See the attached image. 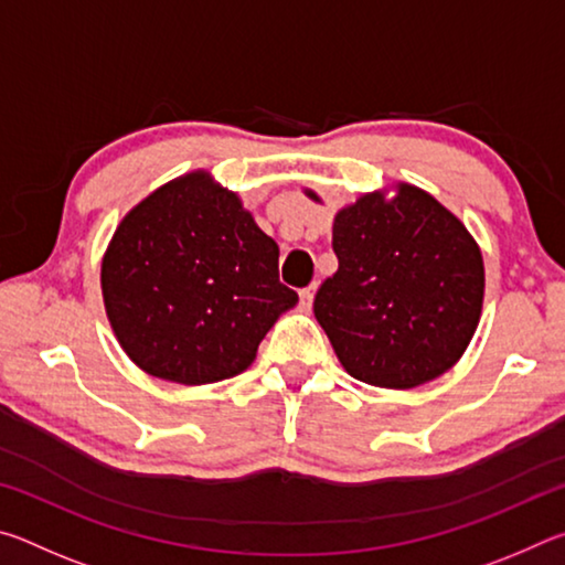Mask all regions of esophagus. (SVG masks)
Returning <instances> with one entry per match:
<instances>
[{"instance_id": "esophagus-1", "label": "esophagus", "mask_w": 565, "mask_h": 565, "mask_svg": "<svg viewBox=\"0 0 565 565\" xmlns=\"http://www.w3.org/2000/svg\"><path fill=\"white\" fill-rule=\"evenodd\" d=\"M313 294H317V284L306 286V289H301V291H299V299H301V309H303V311H309V309H311V303H313Z\"/></svg>"}]
</instances>
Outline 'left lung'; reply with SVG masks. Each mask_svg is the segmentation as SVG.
<instances>
[{
    "instance_id": "1",
    "label": "left lung",
    "mask_w": 565,
    "mask_h": 565,
    "mask_svg": "<svg viewBox=\"0 0 565 565\" xmlns=\"http://www.w3.org/2000/svg\"><path fill=\"white\" fill-rule=\"evenodd\" d=\"M361 194L333 216L339 271L313 317L347 374L379 388L438 379L471 343L483 309V254L461 218L408 181ZM303 194L321 204L317 191Z\"/></svg>"
}]
</instances>
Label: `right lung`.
Here are the masks:
<instances>
[{
    "label": "right lung",
    "instance_id": "obj_1",
    "mask_svg": "<svg viewBox=\"0 0 565 565\" xmlns=\"http://www.w3.org/2000/svg\"><path fill=\"white\" fill-rule=\"evenodd\" d=\"M104 311L145 374L202 386L252 366L299 296L236 191L196 169L129 209L102 256Z\"/></svg>",
    "mask_w": 565,
    "mask_h": 565
}]
</instances>
